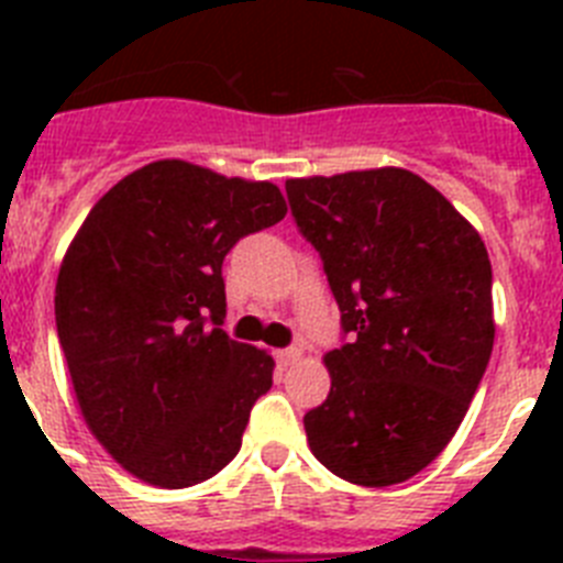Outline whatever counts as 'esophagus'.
Instances as JSON below:
<instances>
[{"label":"esophagus","mask_w":563,"mask_h":563,"mask_svg":"<svg viewBox=\"0 0 563 563\" xmlns=\"http://www.w3.org/2000/svg\"><path fill=\"white\" fill-rule=\"evenodd\" d=\"M298 357H301V350H298V346H290V350H278L276 352L278 366H292V363H296Z\"/></svg>","instance_id":"esophagus-1"}]
</instances>
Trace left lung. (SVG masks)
<instances>
[{
    "instance_id": "1",
    "label": "left lung",
    "mask_w": 563,
    "mask_h": 563,
    "mask_svg": "<svg viewBox=\"0 0 563 563\" xmlns=\"http://www.w3.org/2000/svg\"><path fill=\"white\" fill-rule=\"evenodd\" d=\"M350 341L305 415L310 451L341 479L389 487L460 429L494 350V273L476 228L406 168L287 180Z\"/></svg>"
}]
</instances>
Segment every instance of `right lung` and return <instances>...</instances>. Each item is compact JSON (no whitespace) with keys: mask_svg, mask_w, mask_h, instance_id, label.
<instances>
[{"mask_svg":"<svg viewBox=\"0 0 563 563\" xmlns=\"http://www.w3.org/2000/svg\"><path fill=\"white\" fill-rule=\"evenodd\" d=\"M285 213L273 183L157 161L109 188L69 242L58 343L89 431L137 479L191 487L239 454L276 363L222 330V262Z\"/></svg>","mask_w":563,"mask_h":563,"instance_id":"obj_1","label":"right lung"}]
</instances>
